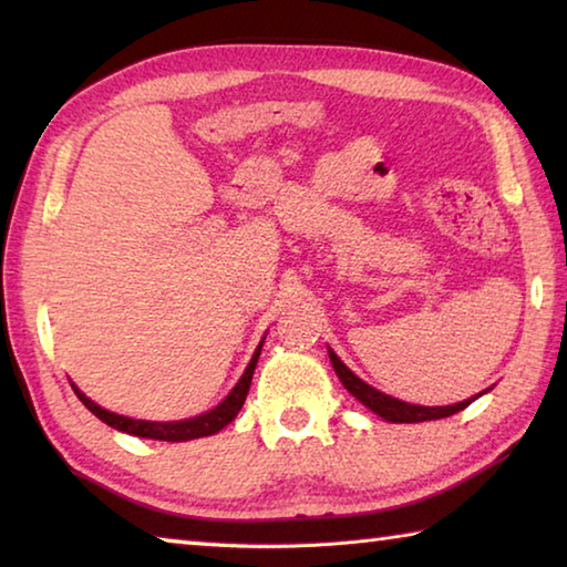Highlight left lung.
<instances>
[{
	"mask_svg": "<svg viewBox=\"0 0 567 567\" xmlns=\"http://www.w3.org/2000/svg\"><path fill=\"white\" fill-rule=\"evenodd\" d=\"M328 354H330L332 368H334V372H338V378L344 385V390H348L352 398H358L364 408H370L372 412H375V415L385 417L388 422H425V420L450 417V415H455V412L465 410L473 400H477V395H475V398H467L463 402H455V405H445V408L410 405V402L390 398V395H385V392H380L372 385H368L364 380H360L330 348H328Z\"/></svg>",
	"mask_w": 567,
	"mask_h": 567,
	"instance_id": "1",
	"label": "left lung"
}]
</instances>
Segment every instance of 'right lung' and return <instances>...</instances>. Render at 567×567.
Instances as JSON below:
<instances>
[{"label": "right lung", "instance_id": "add662e5", "mask_svg": "<svg viewBox=\"0 0 567 567\" xmlns=\"http://www.w3.org/2000/svg\"><path fill=\"white\" fill-rule=\"evenodd\" d=\"M265 342V340H262ZM262 342L257 344V350L252 354V360H249L247 370L243 372V378H239L237 385L233 388V392L219 402L215 410L203 412V415L197 417H189V420H175V422H150V420H132V417H124L117 415V412H110L100 408L97 402H92L84 392L70 382L72 390L76 392V398L82 400V405L87 408L92 415H97L102 422H107L110 427L120 430V433H127V435H137V437H150V440H167V443H185V440H195V437H207V435H215L223 430L225 425H229L237 417V412L243 410L245 405V398L249 392V382H252L255 375V368H257V358H260V350H262Z\"/></svg>", "mask_w": 567, "mask_h": 567}]
</instances>
